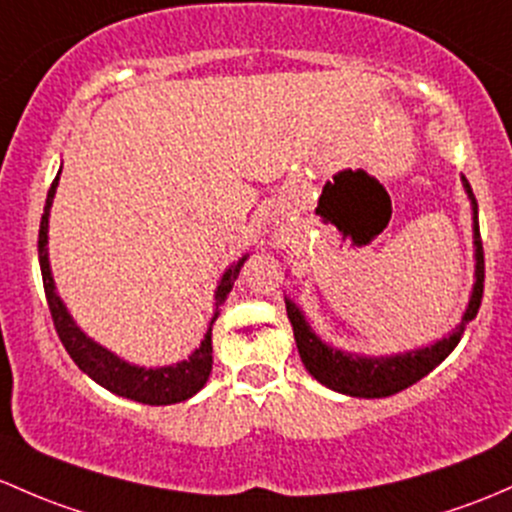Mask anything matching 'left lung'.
<instances>
[{
  "label": "left lung",
  "mask_w": 512,
  "mask_h": 512,
  "mask_svg": "<svg viewBox=\"0 0 512 512\" xmlns=\"http://www.w3.org/2000/svg\"><path fill=\"white\" fill-rule=\"evenodd\" d=\"M466 191H469L471 203H473V238H476V287H473V297L469 309H466L464 321L456 328L454 333H449V338H441L434 346L422 348V351H410L405 355H392V358H360L353 353H341L336 348L326 346L316 338V333L311 331L309 324L304 321L297 304H292L284 297L287 304V316L292 321L294 328V341H297L301 363L304 368L319 380L321 385L331 387V390L343 392V395L353 397H387L395 395V392L405 390L422 380L424 375L432 373L434 368L456 348V343L461 341V333H464L466 324L471 319H476L478 309H481L483 299V279H486V262H483V240L481 230H478V203L473 198L469 181L464 179Z\"/></svg>",
  "instance_id": "1"
}]
</instances>
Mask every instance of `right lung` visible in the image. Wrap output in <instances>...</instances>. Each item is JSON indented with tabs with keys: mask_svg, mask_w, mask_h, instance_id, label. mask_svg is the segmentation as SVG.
<instances>
[{
	"mask_svg": "<svg viewBox=\"0 0 512 512\" xmlns=\"http://www.w3.org/2000/svg\"><path fill=\"white\" fill-rule=\"evenodd\" d=\"M58 176L53 179L51 188H48L46 196V208L41 215V230H39V262H41V277H43V292H46L48 311H51L53 326H56L58 338H61L63 348L73 358V363L83 370L85 375L95 380V383L107 387L115 395L127 397V400L142 402V405H174V402H184L188 397L196 395L203 385H206L208 375H211L213 365V321L218 319V311H215L211 326H208L206 338H203L201 348L184 360V363L169 365V368H137V365H129L125 360H120L117 355L98 346V343L90 341L78 326L73 324V319L68 316L66 306L58 299L56 287H53L51 270H48V257H46V242H48V208H51L53 193H56ZM242 262L230 267L223 274L218 284V292H215V309L223 304L225 297L233 289V282L238 279Z\"/></svg>",
	"mask_w": 512,
	"mask_h": 512,
	"instance_id": "obj_1",
	"label": "right lung"
}]
</instances>
